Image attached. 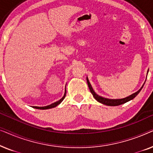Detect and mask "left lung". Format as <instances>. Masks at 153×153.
Listing matches in <instances>:
<instances>
[{"label": "left lung", "mask_w": 153, "mask_h": 153, "mask_svg": "<svg viewBox=\"0 0 153 153\" xmlns=\"http://www.w3.org/2000/svg\"><path fill=\"white\" fill-rule=\"evenodd\" d=\"M86 80H87V83H88V85L89 87V89L90 91H91V93L93 94V97L95 99L97 100V102H100V103L103 104H105V105H107V106H118V105H120V104H125L126 103V102L130 101V100H133L134 98L136 96H137L138 94L139 93V92L141 91L142 86L141 88H140L139 91L137 92H136V93H133L132 95H129V97H127L125 98H123V99H119V100H111V99H107V98H104V97H102L101 96H99L98 95H97L95 92H94L93 88H92L91 83H90L89 81H88V77L86 78Z\"/></svg>", "instance_id": "1"}]
</instances>
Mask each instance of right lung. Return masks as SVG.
Returning a JSON list of instances; mask_svg holds the SVG:
<instances>
[{
  "label": "right lung",
  "instance_id": "1",
  "mask_svg": "<svg viewBox=\"0 0 153 153\" xmlns=\"http://www.w3.org/2000/svg\"><path fill=\"white\" fill-rule=\"evenodd\" d=\"M65 95H66V91H65V93L64 94V96L62 97L61 99H60V100H58V101L54 102V103L50 104V105L49 106H33V108H37V109H49V108H53V107H56V106H58V104H60V103H61V102L62 101V100H64V98L65 97Z\"/></svg>",
  "mask_w": 153,
  "mask_h": 153
}]
</instances>
